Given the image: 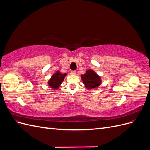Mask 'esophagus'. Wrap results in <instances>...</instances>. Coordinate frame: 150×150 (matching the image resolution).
<instances>
[{"label": "esophagus", "mask_w": 150, "mask_h": 150, "mask_svg": "<svg viewBox=\"0 0 150 150\" xmlns=\"http://www.w3.org/2000/svg\"><path fill=\"white\" fill-rule=\"evenodd\" d=\"M71 74L72 75H76V71H71Z\"/></svg>", "instance_id": "1"}]
</instances>
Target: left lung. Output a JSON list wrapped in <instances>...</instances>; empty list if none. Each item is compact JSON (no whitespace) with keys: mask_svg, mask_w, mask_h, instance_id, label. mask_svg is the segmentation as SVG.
Masks as SVG:
<instances>
[{"mask_svg":"<svg viewBox=\"0 0 150 150\" xmlns=\"http://www.w3.org/2000/svg\"><path fill=\"white\" fill-rule=\"evenodd\" d=\"M81 78L86 88L93 89L101 84V78L93 70H88L84 75H81Z\"/></svg>","mask_w":150,"mask_h":150,"instance_id":"left-lung-1","label":"left lung"}]
</instances>
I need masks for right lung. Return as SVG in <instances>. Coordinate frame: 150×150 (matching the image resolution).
<instances>
[{"label": "right lung", "instance_id": "1", "mask_svg": "<svg viewBox=\"0 0 150 150\" xmlns=\"http://www.w3.org/2000/svg\"><path fill=\"white\" fill-rule=\"evenodd\" d=\"M66 76V74H61L59 72L57 71L56 73L52 76L51 79L49 81L48 84L50 88H53L54 89H57L59 88L60 84L62 83L64 80V77Z\"/></svg>", "mask_w": 150, "mask_h": 150}]
</instances>
